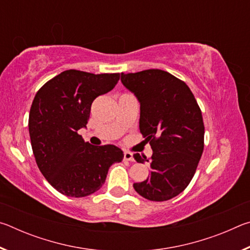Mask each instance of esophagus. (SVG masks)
<instances>
[{"instance_id": "obj_1", "label": "esophagus", "mask_w": 250, "mask_h": 250, "mask_svg": "<svg viewBox=\"0 0 250 250\" xmlns=\"http://www.w3.org/2000/svg\"><path fill=\"white\" fill-rule=\"evenodd\" d=\"M124 159H125V161H131V162H133V161H134V159H133V154L131 153V152H128V151H125V152Z\"/></svg>"}]
</instances>
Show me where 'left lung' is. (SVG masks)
<instances>
[{"label":"left lung","instance_id":"obj_1","mask_svg":"<svg viewBox=\"0 0 250 250\" xmlns=\"http://www.w3.org/2000/svg\"><path fill=\"white\" fill-rule=\"evenodd\" d=\"M121 83L140 103V132L153 151L150 160L133 155L151 167L150 176L133 188L146 200H171L189 184L204 149L201 109L188 84L167 71L121 73Z\"/></svg>","mask_w":250,"mask_h":250}]
</instances>
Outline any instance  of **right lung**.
Instances as JSON below:
<instances>
[{"instance_id": "right-lung-1", "label": "right lung", "mask_w": 250, "mask_h": 250, "mask_svg": "<svg viewBox=\"0 0 250 250\" xmlns=\"http://www.w3.org/2000/svg\"><path fill=\"white\" fill-rule=\"evenodd\" d=\"M120 74L65 70L46 83L33 100L28 131L37 167L48 183L70 197L88 196L103 186L109 167L124 152L112 146L84 142L91 104L112 90Z\"/></svg>"}]
</instances>
